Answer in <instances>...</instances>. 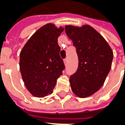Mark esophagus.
Returning <instances> with one entry per match:
<instances>
[{
    "label": "esophagus",
    "mask_w": 125,
    "mask_h": 125,
    "mask_svg": "<svg viewBox=\"0 0 125 125\" xmlns=\"http://www.w3.org/2000/svg\"><path fill=\"white\" fill-rule=\"evenodd\" d=\"M63 62H64V63H65V65H66V64H67V63H68V59H67V58L64 59V60H63Z\"/></svg>",
    "instance_id": "obj_1"
}]
</instances>
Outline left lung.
<instances>
[{
    "label": "left lung",
    "mask_w": 125,
    "mask_h": 125,
    "mask_svg": "<svg viewBox=\"0 0 125 125\" xmlns=\"http://www.w3.org/2000/svg\"><path fill=\"white\" fill-rule=\"evenodd\" d=\"M78 56V68L70 78L72 92L80 98L90 96L102 86L110 72L113 52L104 37L88 25L65 27Z\"/></svg>",
    "instance_id": "1"
}]
</instances>
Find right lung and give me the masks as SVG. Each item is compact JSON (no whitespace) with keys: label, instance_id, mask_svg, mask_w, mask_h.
<instances>
[{"label":"right lung","instance_id":"right-lung-1","mask_svg":"<svg viewBox=\"0 0 125 125\" xmlns=\"http://www.w3.org/2000/svg\"><path fill=\"white\" fill-rule=\"evenodd\" d=\"M64 29L48 23L39 29L20 53V71L27 89L33 96L52 94L57 78L65 69L60 55L57 38Z\"/></svg>","mask_w":125,"mask_h":125}]
</instances>
